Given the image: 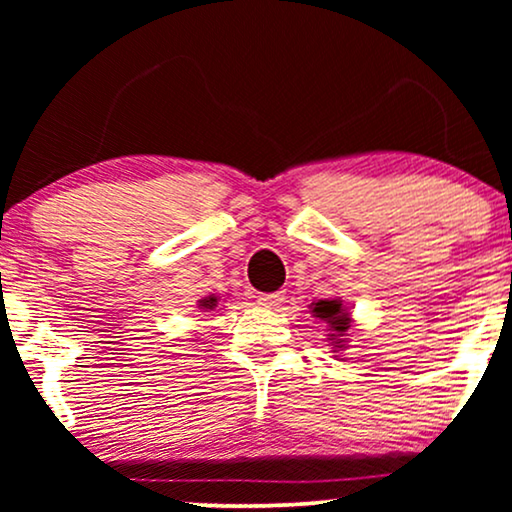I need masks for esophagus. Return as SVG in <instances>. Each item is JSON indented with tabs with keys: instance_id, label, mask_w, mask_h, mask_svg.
<instances>
[{
	"instance_id": "esophagus-1",
	"label": "esophagus",
	"mask_w": 512,
	"mask_h": 512,
	"mask_svg": "<svg viewBox=\"0 0 512 512\" xmlns=\"http://www.w3.org/2000/svg\"><path fill=\"white\" fill-rule=\"evenodd\" d=\"M284 300V293H261V296H258V303H261L263 307H277L279 303H282Z\"/></svg>"
}]
</instances>
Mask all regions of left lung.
<instances>
[{"label": "left lung", "mask_w": 512, "mask_h": 512, "mask_svg": "<svg viewBox=\"0 0 512 512\" xmlns=\"http://www.w3.org/2000/svg\"><path fill=\"white\" fill-rule=\"evenodd\" d=\"M312 314L317 319L328 324V331L331 333V340H335V347H342V338H345L349 326H352V319H349V312L342 307L340 300H319V303H312Z\"/></svg>", "instance_id": "left-lung-1"}]
</instances>
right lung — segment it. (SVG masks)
Segmentation results:
<instances>
[{"instance_id":"right-lung-1","label":"right lung","mask_w":512,"mask_h":512,"mask_svg":"<svg viewBox=\"0 0 512 512\" xmlns=\"http://www.w3.org/2000/svg\"><path fill=\"white\" fill-rule=\"evenodd\" d=\"M200 307H202V310H214V307H216V296H209L205 300H200Z\"/></svg>"}]
</instances>
